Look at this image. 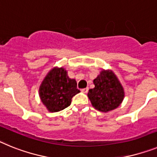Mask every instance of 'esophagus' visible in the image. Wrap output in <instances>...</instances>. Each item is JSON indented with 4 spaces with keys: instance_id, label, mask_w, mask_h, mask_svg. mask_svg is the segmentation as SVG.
I'll use <instances>...</instances> for the list:
<instances>
[{
    "instance_id": "esophagus-1",
    "label": "esophagus",
    "mask_w": 157,
    "mask_h": 157,
    "mask_svg": "<svg viewBox=\"0 0 157 157\" xmlns=\"http://www.w3.org/2000/svg\"><path fill=\"white\" fill-rule=\"evenodd\" d=\"M81 92H82L83 93H87V92H88V88H83V89H81Z\"/></svg>"
}]
</instances>
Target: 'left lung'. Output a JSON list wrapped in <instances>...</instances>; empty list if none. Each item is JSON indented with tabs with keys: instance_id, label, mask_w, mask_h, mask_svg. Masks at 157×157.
<instances>
[{
	"instance_id": "left-lung-1",
	"label": "left lung",
	"mask_w": 157,
	"mask_h": 157,
	"mask_svg": "<svg viewBox=\"0 0 157 157\" xmlns=\"http://www.w3.org/2000/svg\"><path fill=\"white\" fill-rule=\"evenodd\" d=\"M93 83L95 88L88 91V97L95 109L107 113L122 103L125 97L124 88L112 70L103 69Z\"/></svg>"
}]
</instances>
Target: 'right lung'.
Wrapping results in <instances>:
<instances>
[{
	"label": "right lung",
	"mask_w": 157,
	"mask_h": 157,
	"mask_svg": "<svg viewBox=\"0 0 157 157\" xmlns=\"http://www.w3.org/2000/svg\"><path fill=\"white\" fill-rule=\"evenodd\" d=\"M79 92L76 80L69 78L63 67L50 69L39 89L41 101L50 112H58L69 107L72 98Z\"/></svg>",
	"instance_id": "add662e5"
}]
</instances>
